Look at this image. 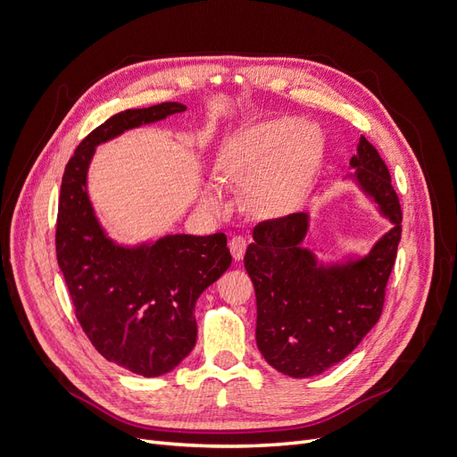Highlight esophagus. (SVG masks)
Segmentation results:
<instances>
[{"label":"esophagus","mask_w":457,"mask_h":457,"mask_svg":"<svg viewBox=\"0 0 457 457\" xmlns=\"http://www.w3.org/2000/svg\"><path fill=\"white\" fill-rule=\"evenodd\" d=\"M230 247V253L234 257V261H240L245 253V247H247V240L244 237H232L228 242Z\"/></svg>","instance_id":"34e87169"}]
</instances>
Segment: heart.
<instances>
[{
	"label": "heart",
	"instance_id": "heart-1",
	"mask_svg": "<svg viewBox=\"0 0 457 457\" xmlns=\"http://www.w3.org/2000/svg\"><path fill=\"white\" fill-rule=\"evenodd\" d=\"M324 135L312 123L280 116L244 129L219 162L225 181L245 187L247 210L261 219L284 217L305 198L324 156ZM204 202L223 207V196L207 187Z\"/></svg>",
	"mask_w": 457,
	"mask_h": 457
}]
</instances>
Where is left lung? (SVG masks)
Masks as SVG:
<instances>
[{"label": "left lung", "mask_w": 457, "mask_h": 457, "mask_svg": "<svg viewBox=\"0 0 457 457\" xmlns=\"http://www.w3.org/2000/svg\"><path fill=\"white\" fill-rule=\"evenodd\" d=\"M351 168L345 179H353L393 225L366 255L318 259L301 245L311 220L301 212L259 223L244 257L257 299V347L274 370L289 378L320 376L341 362L383 311L403 212L389 170L364 135Z\"/></svg>", "instance_id": "obj_1"}]
</instances>
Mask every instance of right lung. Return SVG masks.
<instances>
[{
  "label": "right lung",
  "mask_w": 457,
  "mask_h": 457,
  "mask_svg": "<svg viewBox=\"0 0 457 457\" xmlns=\"http://www.w3.org/2000/svg\"><path fill=\"white\" fill-rule=\"evenodd\" d=\"M183 103L129 108L95 128L66 163L57 217V261L76 318L108 362L158 378L195 349V305L232 262L223 232L165 234L118 244L95 213L87 173L99 145L185 112Z\"/></svg>",
  "instance_id": "right-lung-1"
}]
</instances>
